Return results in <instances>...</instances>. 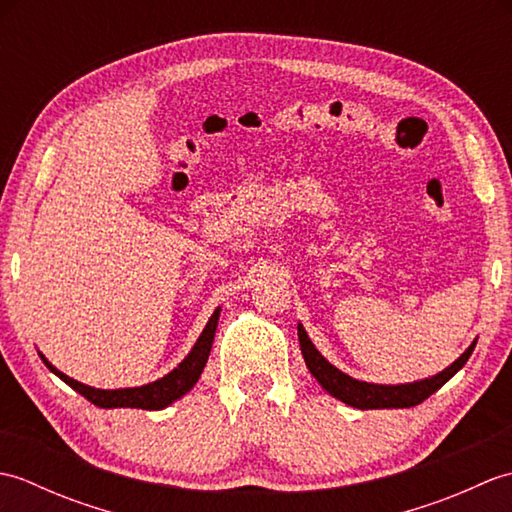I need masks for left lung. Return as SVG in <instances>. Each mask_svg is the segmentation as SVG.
Returning a JSON list of instances; mask_svg holds the SVG:
<instances>
[{"instance_id":"1","label":"left lung","mask_w":512,"mask_h":512,"mask_svg":"<svg viewBox=\"0 0 512 512\" xmlns=\"http://www.w3.org/2000/svg\"><path fill=\"white\" fill-rule=\"evenodd\" d=\"M297 334H299L303 361H306L310 374L317 378V383L328 391L330 396L356 409H409V407L420 405L422 400H427L431 394H436V391L447 383L449 378H453L460 372V369L466 365V361H469V356L473 354L475 343H477L475 339L460 354V358H455L447 369H442V372H438L436 376L413 380V383L378 385V383H367V380L352 378L350 374L341 372L339 367H334L328 358L314 347L306 328H303L301 323H297Z\"/></svg>"}]
</instances>
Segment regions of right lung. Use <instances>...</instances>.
<instances>
[{
    "instance_id": "add662e5",
    "label": "right lung",
    "mask_w": 512,
    "mask_h": 512,
    "mask_svg": "<svg viewBox=\"0 0 512 512\" xmlns=\"http://www.w3.org/2000/svg\"><path fill=\"white\" fill-rule=\"evenodd\" d=\"M220 312H222V308H215L209 323L204 325L202 334L198 336V341H195L191 352L182 358V363L178 367H173L169 374L154 380V383H147L140 387L99 389V387L83 385V383H79V380L65 376L61 369L54 367L41 352H39V356L54 376H59L65 385H70L74 391H79L81 396L88 398L96 407H101V409L132 407V409L158 411V409L169 407L171 402L180 400L182 396H187L189 391L195 387V383H198V378L204 372V365H206V361H209L211 345H213L215 330H217V321H220Z\"/></svg>"
}]
</instances>
